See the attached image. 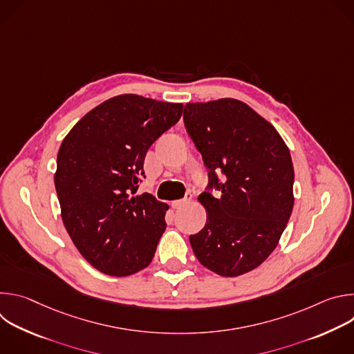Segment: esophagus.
Instances as JSON below:
<instances>
[{
	"label": "esophagus",
	"mask_w": 354,
	"mask_h": 354,
	"mask_svg": "<svg viewBox=\"0 0 354 354\" xmlns=\"http://www.w3.org/2000/svg\"><path fill=\"white\" fill-rule=\"evenodd\" d=\"M192 193H186V196L183 197V198H180V200H175V201H172V207L174 209H180V207H183L186 203H189V201L192 200Z\"/></svg>",
	"instance_id": "34e87169"
}]
</instances>
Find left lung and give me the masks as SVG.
Here are the masks:
<instances>
[{
    "mask_svg": "<svg viewBox=\"0 0 354 354\" xmlns=\"http://www.w3.org/2000/svg\"><path fill=\"white\" fill-rule=\"evenodd\" d=\"M183 123L209 171L198 196L207 221L189 236L192 249L220 276L243 274L266 261L291 216L290 151L269 122L236 99L186 104Z\"/></svg>",
    "mask_w": 354,
    "mask_h": 354,
    "instance_id": "obj_1",
    "label": "left lung"
}]
</instances>
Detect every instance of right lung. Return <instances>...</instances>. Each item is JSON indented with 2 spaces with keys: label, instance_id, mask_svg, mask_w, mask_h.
Here are the masks:
<instances>
[{
  "label": "right lung",
  "instance_id": "obj_1",
  "mask_svg": "<svg viewBox=\"0 0 354 354\" xmlns=\"http://www.w3.org/2000/svg\"><path fill=\"white\" fill-rule=\"evenodd\" d=\"M182 109L119 95L86 113L63 140L55 175L62 218L80 254L99 272L129 276L153 261L168 206L137 190L148 148Z\"/></svg>",
  "mask_w": 354,
  "mask_h": 354
}]
</instances>
